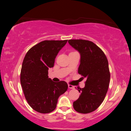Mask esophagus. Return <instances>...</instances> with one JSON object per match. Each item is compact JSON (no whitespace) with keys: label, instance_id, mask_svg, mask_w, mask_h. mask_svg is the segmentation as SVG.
Here are the masks:
<instances>
[{"label":"esophagus","instance_id":"34e87169","mask_svg":"<svg viewBox=\"0 0 131 131\" xmlns=\"http://www.w3.org/2000/svg\"><path fill=\"white\" fill-rule=\"evenodd\" d=\"M68 87H69V88L70 89H74V86H73L71 85H68Z\"/></svg>","mask_w":131,"mask_h":131}]
</instances>
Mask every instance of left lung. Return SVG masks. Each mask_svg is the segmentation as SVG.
Segmentation results:
<instances>
[{"label": "left lung", "mask_w": 131, "mask_h": 131, "mask_svg": "<svg viewBox=\"0 0 131 131\" xmlns=\"http://www.w3.org/2000/svg\"><path fill=\"white\" fill-rule=\"evenodd\" d=\"M68 42L79 52L78 73L86 78L85 87L78 88L80 95L73 103V107L80 113H89L101 104L108 91L110 80L108 60L103 51L92 42L71 39Z\"/></svg>", "instance_id": "8db88e82"}]
</instances>
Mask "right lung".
Segmentation results:
<instances>
[{
  "mask_svg": "<svg viewBox=\"0 0 131 131\" xmlns=\"http://www.w3.org/2000/svg\"><path fill=\"white\" fill-rule=\"evenodd\" d=\"M67 40H44L28 50L23 60L20 82L25 98L33 110L49 113L56 108L58 99L68 89L66 82H54L48 70L54 66L59 51Z\"/></svg>",
  "mask_w": 131,
  "mask_h": 131,
  "instance_id": "right-lung-1",
  "label": "right lung"
}]
</instances>
